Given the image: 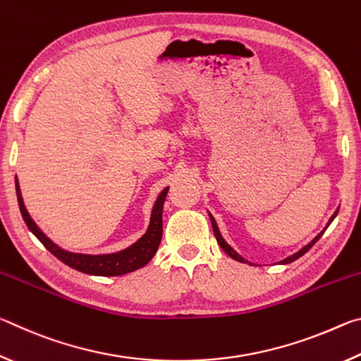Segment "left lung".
Returning a JSON list of instances; mask_svg holds the SVG:
<instances>
[{
  "mask_svg": "<svg viewBox=\"0 0 361 361\" xmlns=\"http://www.w3.org/2000/svg\"><path fill=\"white\" fill-rule=\"evenodd\" d=\"M339 210V209H338ZM338 210H336L334 213H333V216L328 219V223H326V226L325 228H323V231L320 232V234H317L312 240H310L307 245H304L301 250H298L296 253H293V255H290V256H286L285 259H282V261H279V264H290V262H293V261H296L298 258H301V256L304 255V253H307L310 248H312L315 243H317V240L320 239V237L323 235V232H325L326 229H328V226L333 223V219L336 218V215H338ZM209 216H210V221H212V228H213V232H215V237H216V242H218V245L221 247L226 253H228L232 259H235V261H239V262H243V264H252L253 266V262H250V261H247L245 258H243L242 255H239L235 252L234 248H232L228 242H226L224 239H223V235H221V232H219V228H218V224H216V221H215V218L212 216V213L209 212Z\"/></svg>",
  "mask_w": 361,
  "mask_h": 361,
  "instance_id": "1",
  "label": "left lung"
}]
</instances>
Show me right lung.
<instances>
[{
    "instance_id": "obj_1",
    "label": "right lung",
    "mask_w": 361,
    "mask_h": 361,
    "mask_svg": "<svg viewBox=\"0 0 361 361\" xmlns=\"http://www.w3.org/2000/svg\"><path fill=\"white\" fill-rule=\"evenodd\" d=\"M169 188H164L159 192L154 205L151 210V218L148 229L145 234L140 237L137 242H133L124 250L114 253H103V255H87V253H76L65 250L56 242H52L49 237L39 229V226L33 221V218L30 216L25 204H23V197L20 192L19 180L16 176V192L17 200H19V209L23 216V221L28 226V229L33 232L42 245H44L49 252H51L56 258H59L66 266L76 269L79 272L89 274V276H100V277H114V276H124L142 269L143 266L148 264L152 259V256L156 255L159 243L162 240V209L164 202H166Z\"/></svg>"
}]
</instances>
